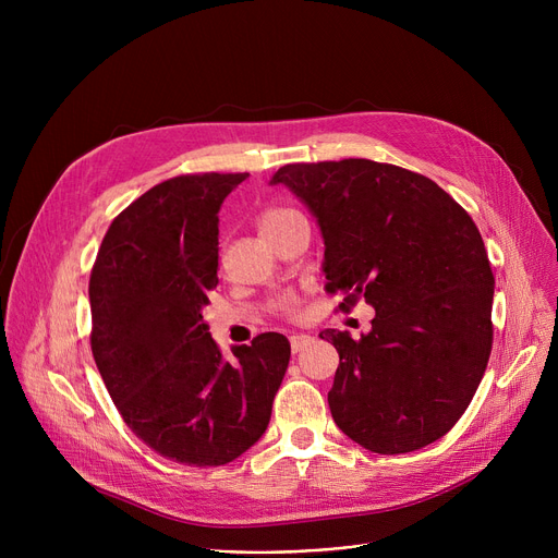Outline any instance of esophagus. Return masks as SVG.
<instances>
[{
	"label": "esophagus",
	"instance_id": "1",
	"mask_svg": "<svg viewBox=\"0 0 558 558\" xmlns=\"http://www.w3.org/2000/svg\"><path fill=\"white\" fill-rule=\"evenodd\" d=\"M289 341H291V350H294V353H301V350L307 348L314 339L310 335H291Z\"/></svg>",
	"mask_w": 558,
	"mask_h": 558
}]
</instances>
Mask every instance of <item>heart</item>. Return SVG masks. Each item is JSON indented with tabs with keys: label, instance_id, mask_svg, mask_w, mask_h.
<instances>
[{
	"label": "heart",
	"instance_id": "heart-1",
	"mask_svg": "<svg viewBox=\"0 0 558 558\" xmlns=\"http://www.w3.org/2000/svg\"><path fill=\"white\" fill-rule=\"evenodd\" d=\"M294 217H299L296 210L282 208V205H269V208H264V210L257 215V228H259V232L264 234V238H271V234H276L278 230H282ZM280 310H282L284 316H299V314H301V307H299L296 301L282 303Z\"/></svg>",
	"mask_w": 558,
	"mask_h": 558
}]
</instances>
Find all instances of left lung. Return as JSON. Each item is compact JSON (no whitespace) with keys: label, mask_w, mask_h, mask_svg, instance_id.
<instances>
[{"label":"left lung","mask_w":558,"mask_h":558,"mask_svg":"<svg viewBox=\"0 0 558 558\" xmlns=\"http://www.w3.org/2000/svg\"><path fill=\"white\" fill-rule=\"evenodd\" d=\"M318 219L326 291L375 307L371 332L326 330L339 353L328 404L377 454L421 450L471 404L493 348V271L461 205L427 175L364 158L276 171Z\"/></svg>","instance_id":"8db88e82"}]
</instances>
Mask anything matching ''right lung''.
Instances as JSON below:
<instances>
[{"instance_id": "obj_1", "label": "right lung", "mask_w": 558, "mask_h": 558, "mask_svg": "<svg viewBox=\"0 0 558 558\" xmlns=\"http://www.w3.org/2000/svg\"><path fill=\"white\" fill-rule=\"evenodd\" d=\"M248 173H183L117 215L90 274V348L131 432L160 457L223 465L264 434L291 348L257 335L226 360L203 320L219 208Z\"/></svg>"}]
</instances>
